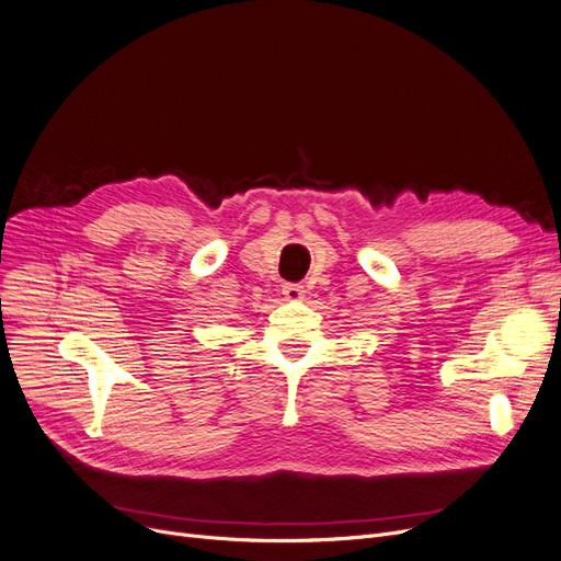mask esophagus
<instances>
[{"instance_id":"1","label":"esophagus","mask_w":561,"mask_h":561,"mask_svg":"<svg viewBox=\"0 0 561 561\" xmlns=\"http://www.w3.org/2000/svg\"><path fill=\"white\" fill-rule=\"evenodd\" d=\"M282 293H284V298H286L288 302H300V300H305V286H300V284H284V286H282Z\"/></svg>"}]
</instances>
